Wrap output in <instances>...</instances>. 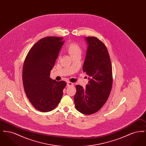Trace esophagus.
Listing matches in <instances>:
<instances>
[{
    "instance_id": "esophagus-1",
    "label": "esophagus",
    "mask_w": 146,
    "mask_h": 146,
    "mask_svg": "<svg viewBox=\"0 0 146 146\" xmlns=\"http://www.w3.org/2000/svg\"><path fill=\"white\" fill-rule=\"evenodd\" d=\"M67 85L68 87H70V86H74V84L72 83H71V82H68L67 83Z\"/></svg>"
}]
</instances>
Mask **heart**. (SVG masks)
Wrapping results in <instances>:
<instances>
[{"label": "heart", "mask_w": 146, "mask_h": 146, "mask_svg": "<svg viewBox=\"0 0 146 146\" xmlns=\"http://www.w3.org/2000/svg\"><path fill=\"white\" fill-rule=\"evenodd\" d=\"M67 50L72 57L82 54V49L76 42H71L67 46Z\"/></svg>", "instance_id": "obj_1"}]
</instances>
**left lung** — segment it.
<instances>
[{"label": "left lung", "mask_w": 146, "mask_h": 146, "mask_svg": "<svg viewBox=\"0 0 146 146\" xmlns=\"http://www.w3.org/2000/svg\"><path fill=\"white\" fill-rule=\"evenodd\" d=\"M88 49L83 70L89 81L85 88L77 85L74 97L76 108L84 114L98 111L106 102L112 86V70L106 46L96 37H86Z\"/></svg>", "instance_id": "obj_1"}]
</instances>
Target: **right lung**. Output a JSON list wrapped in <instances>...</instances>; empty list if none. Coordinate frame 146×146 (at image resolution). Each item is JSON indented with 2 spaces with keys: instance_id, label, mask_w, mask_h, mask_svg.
<instances>
[{
  "instance_id": "add662e5",
  "label": "right lung",
  "mask_w": 146,
  "mask_h": 146,
  "mask_svg": "<svg viewBox=\"0 0 146 146\" xmlns=\"http://www.w3.org/2000/svg\"><path fill=\"white\" fill-rule=\"evenodd\" d=\"M64 42L61 37L44 38L35 44L25 58L22 70L24 89L30 102L39 111L53 110L62 97L66 83L52 80L50 75Z\"/></svg>"
}]
</instances>
